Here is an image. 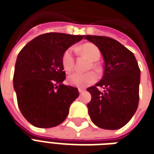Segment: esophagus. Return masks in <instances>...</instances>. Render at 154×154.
<instances>
[{
  "instance_id": "34e87169",
  "label": "esophagus",
  "mask_w": 154,
  "mask_h": 154,
  "mask_svg": "<svg viewBox=\"0 0 154 154\" xmlns=\"http://www.w3.org/2000/svg\"><path fill=\"white\" fill-rule=\"evenodd\" d=\"M84 91H85V89H84V88H79V94H82Z\"/></svg>"
}]
</instances>
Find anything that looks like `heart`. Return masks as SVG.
Segmentation results:
<instances>
[{
	"mask_svg": "<svg viewBox=\"0 0 154 154\" xmlns=\"http://www.w3.org/2000/svg\"><path fill=\"white\" fill-rule=\"evenodd\" d=\"M76 50L80 51L86 57H88L93 61H97L101 57V52L99 49L97 48V46L92 43H86V44L82 45L80 47L77 48ZM62 66L66 72H70L74 68L75 57H74V49L72 48L66 49L64 52L62 56ZM94 66L95 68H97L96 64H94ZM97 75L94 72H74L68 76L67 81L72 86L78 87V88H85L94 84V82L97 80Z\"/></svg>",
	"mask_w": 154,
	"mask_h": 154,
	"instance_id": "b5f03b06",
	"label": "heart"
}]
</instances>
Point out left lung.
Instances as JSON below:
<instances>
[{"label":"left lung","instance_id":"8db88e82","mask_svg":"<svg viewBox=\"0 0 154 154\" xmlns=\"http://www.w3.org/2000/svg\"><path fill=\"white\" fill-rule=\"evenodd\" d=\"M85 38L97 46L104 59L103 79L87 88L92 96L88 115L98 127L117 130L130 122L138 108L140 67L134 54L115 39L93 35Z\"/></svg>","mask_w":154,"mask_h":154}]
</instances>
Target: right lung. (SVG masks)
Wrapping results in <instances>:
<instances>
[{
  "instance_id": "add662e5",
  "label": "right lung",
  "mask_w": 154,
  "mask_h": 154,
  "mask_svg": "<svg viewBox=\"0 0 154 154\" xmlns=\"http://www.w3.org/2000/svg\"><path fill=\"white\" fill-rule=\"evenodd\" d=\"M84 37L48 32L36 37L20 51L14 68V88L20 112L32 125L54 127L67 117L79 91L63 85L66 72L62 56Z\"/></svg>"
}]
</instances>
